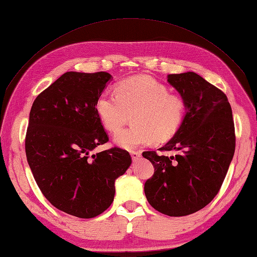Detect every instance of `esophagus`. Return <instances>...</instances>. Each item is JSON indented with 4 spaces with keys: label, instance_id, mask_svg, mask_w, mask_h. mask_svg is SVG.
<instances>
[{
    "label": "esophagus",
    "instance_id": "obj_1",
    "mask_svg": "<svg viewBox=\"0 0 257 257\" xmlns=\"http://www.w3.org/2000/svg\"><path fill=\"white\" fill-rule=\"evenodd\" d=\"M131 156H132L133 160H137V159L141 158L142 153L140 152V150H132V152H131Z\"/></svg>",
    "mask_w": 257,
    "mask_h": 257
}]
</instances>
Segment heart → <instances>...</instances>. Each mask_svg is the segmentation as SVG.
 Instances as JSON below:
<instances>
[{"label":"heart","instance_id":"1","mask_svg":"<svg viewBox=\"0 0 257 257\" xmlns=\"http://www.w3.org/2000/svg\"><path fill=\"white\" fill-rule=\"evenodd\" d=\"M100 122L110 133H117L114 143L124 149H135L150 142L165 143L177 134L186 113V101L167 86L146 76L121 81L115 92H102L96 100Z\"/></svg>","mask_w":257,"mask_h":257}]
</instances>
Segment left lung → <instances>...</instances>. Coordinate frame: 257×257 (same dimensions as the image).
<instances>
[{
  "label": "left lung",
  "instance_id": "obj_1",
  "mask_svg": "<svg viewBox=\"0 0 257 257\" xmlns=\"http://www.w3.org/2000/svg\"><path fill=\"white\" fill-rule=\"evenodd\" d=\"M168 81L186 101L181 127L160 152H144L154 176L144 186L148 203L171 217L191 215L217 195L235 149L232 110L227 96L194 72L168 75Z\"/></svg>",
  "mask_w": 257,
  "mask_h": 257
}]
</instances>
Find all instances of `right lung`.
Listing matches in <instances>:
<instances>
[{
	"label": "right lung",
	"instance_id": "1",
	"mask_svg": "<svg viewBox=\"0 0 257 257\" xmlns=\"http://www.w3.org/2000/svg\"><path fill=\"white\" fill-rule=\"evenodd\" d=\"M111 75L66 72L35 99L25 139L37 185L55 208L89 219L113 202L115 180L132 164L118 147L91 155L109 141L96 100Z\"/></svg>",
	"mask_w": 257,
	"mask_h": 257
}]
</instances>
